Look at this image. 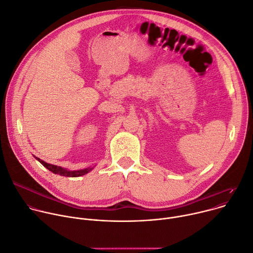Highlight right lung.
I'll return each mask as SVG.
<instances>
[{
  "label": "right lung",
  "instance_id": "1",
  "mask_svg": "<svg viewBox=\"0 0 253 253\" xmlns=\"http://www.w3.org/2000/svg\"><path fill=\"white\" fill-rule=\"evenodd\" d=\"M38 162L43 166L46 168L47 169H49L51 172L55 173V174H59V175H62V176H68V177H78V176H82V175H84L86 173H88L91 169H93L94 168H87V169H80V170H68L67 169H63L61 167H57V166H54V165H50V164H47L43 162V160H41L40 158L34 156Z\"/></svg>",
  "mask_w": 253,
  "mask_h": 253
}]
</instances>
